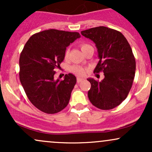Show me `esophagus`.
<instances>
[{
	"mask_svg": "<svg viewBox=\"0 0 152 152\" xmlns=\"http://www.w3.org/2000/svg\"><path fill=\"white\" fill-rule=\"evenodd\" d=\"M84 80V78H77V83H81V81H83Z\"/></svg>",
	"mask_w": 152,
	"mask_h": 152,
	"instance_id": "esophagus-1",
	"label": "esophagus"
}]
</instances>
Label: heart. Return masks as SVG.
Wrapping results in <instances>:
<instances>
[{
	"instance_id": "obj_1",
	"label": "heart",
	"mask_w": 152,
	"mask_h": 152,
	"mask_svg": "<svg viewBox=\"0 0 152 152\" xmlns=\"http://www.w3.org/2000/svg\"><path fill=\"white\" fill-rule=\"evenodd\" d=\"M80 47H81L82 51L84 52L87 48H89L91 47V46L88 43H81L80 45ZM69 49H67L66 50L65 52V58H67L69 56ZM71 71L72 73H74V74L77 75V76H83L86 73V69H84L83 67H82L81 66H73L71 67Z\"/></svg>"
}]
</instances>
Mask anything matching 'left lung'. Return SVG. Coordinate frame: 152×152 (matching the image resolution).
<instances>
[{"label":"left lung","mask_w":152,"mask_h":152,"mask_svg":"<svg viewBox=\"0 0 152 152\" xmlns=\"http://www.w3.org/2000/svg\"><path fill=\"white\" fill-rule=\"evenodd\" d=\"M81 33L94 41L98 50L99 61L94 72L103 71L104 75L101 81L87 79L91 85L88 99L99 109H114L125 100L133 83L136 61L132 48L121 32L105 26Z\"/></svg>","instance_id":"8db88e82"}]
</instances>
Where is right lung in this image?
<instances>
[{
    "mask_svg": "<svg viewBox=\"0 0 152 152\" xmlns=\"http://www.w3.org/2000/svg\"><path fill=\"white\" fill-rule=\"evenodd\" d=\"M81 37L78 32L49 29L33 35L23 47L19 78L29 101L46 114H56L69 104L76 83L72 74L54 79L56 68L65 57L66 47Z\"/></svg>",
    "mask_w": 152,
    "mask_h": 152,
    "instance_id": "1",
    "label": "right lung"
}]
</instances>
